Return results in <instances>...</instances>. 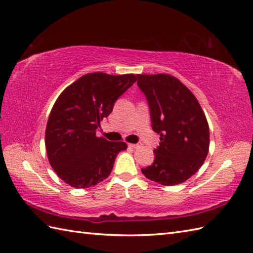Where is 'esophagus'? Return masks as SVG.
I'll list each match as a JSON object with an SVG mask.
<instances>
[{"label": "esophagus", "instance_id": "obj_1", "mask_svg": "<svg viewBox=\"0 0 253 253\" xmlns=\"http://www.w3.org/2000/svg\"><path fill=\"white\" fill-rule=\"evenodd\" d=\"M129 147L132 149H138L139 147H141V143H129Z\"/></svg>", "mask_w": 253, "mask_h": 253}]
</instances>
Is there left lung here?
<instances>
[{
  "label": "left lung",
  "instance_id": "obj_1",
  "mask_svg": "<svg viewBox=\"0 0 253 253\" xmlns=\"http://www.w3.org/2000/svg\"><path fill=\"white\" fill-rule=\"evenodd\" d=\"M138 87L150 107L152 129L160 135L151 165L141 169L147 178L163 186L189 179L207 159L210 130L196 96L168 74L138 75Z\"/></svg>",
  "mask_w": 253,
  "mask_h": 253
}]
</instances>
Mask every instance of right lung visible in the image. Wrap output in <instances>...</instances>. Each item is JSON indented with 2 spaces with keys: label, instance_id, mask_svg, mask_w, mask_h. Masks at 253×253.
Here are the masks:
<instances>
[{
  "label": "right lung",
  "instance_id": "1",
  "mask_svg": "<svg viewBox=\"0 0 253 253\" xmlns=\"http://www.w3.org/2000/svg\"><path fill=\"white\" fill-rule=\"evenodd\" d=\"M136 80L133 74H87L55 101L46 124L45 148L52 169L69 186L89 188L104 180L117 154L127 149L125 142L107 141L95 132Z\"/></svg>",
  "mask_w": 253,
  "mask_h": 253
}]
</instances>
